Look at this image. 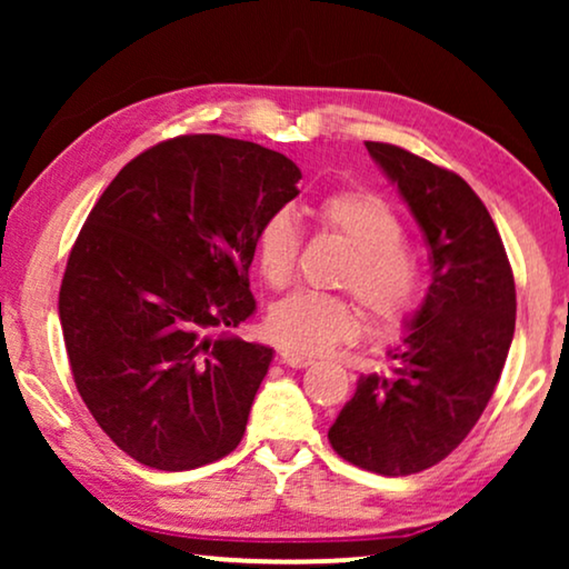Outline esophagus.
Returning <instances> with one entry per match:
<instances>
[{"instance_id":"34e87169","label":"esophagus","mask_w":569,"mask_h":569,"mask_svg":"<svg viewBox=\"0 0 569 569\" xmlns=\"http://www.w3.org/2000/svg\"><path fill=\"white\" fill-rule=\"evenodd\" d=\"M279 360H282L287 368H310L316 360L310 355H302V352H292V349H284L282 355H279Z\"/></svg>"}]
</instances>
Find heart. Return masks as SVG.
<instances>
[{"label": "heart", "instance_id": "b5f03b06", "mask_svg": "<svg viewBox=\"0 0 569 569\" xmlns=\"http://www.w3.org/2000/svg\"><path fill=\"white\" fill-rule=\"evenodd\" d=\"M318 222L355 248L341 284L380 329L407 321L419 300V267L407 248V230L391 207L368 191H337L318 204ZM302 230L290 209L269 214L256 236V261L271 287L292 279L300 261ZM355 302L341 295L298 290L274 302L267 316L269 337L284 349L321 355L360 331Z\"/></svg>", "mask_w": 569, "mask_h": 569}]
</instances>
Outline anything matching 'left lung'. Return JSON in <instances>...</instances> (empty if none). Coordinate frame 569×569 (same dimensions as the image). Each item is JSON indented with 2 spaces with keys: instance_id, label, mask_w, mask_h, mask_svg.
I'll use <instances>...</instances> for the list:
<instances>
[{
  "instance_id": "8db88e82",
  "label": "left lung",
  "mask_w": 569,
  "mask_h": 569,
  "mask_svg": "<svg viewBox=\"0 0 569 569\" xmlns=\"http://www.w3.org/2000/svg\"><path fill=\"white\" fill-rule=\"evenodd\" d=\"M430 246L432 284L388 352L329 427L345 461L383 477L440 463L492 399L516 333V279L487 207L453 170L365 142Z\"/></svg>"
}]
</instances>
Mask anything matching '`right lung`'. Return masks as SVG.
Segmentation results:
<instances>
[{
    "label": "right lung",
    "mask_w": 569,
    "mask_h": 569,
    "mask_svg": "<svg viewBox=\"0 0 569 569\" xmlns=\"http://www.w3.org/2000/svg\"><path fill=\"white\" fill-rule=\"evenodd\" d=\"M300 178L282 152L186 134L137 154L92 207L59 321L84 407L134 461L189 471L238 448L274 349L224 329L253 316L256 236Z\"/></svg>",
    "instance_id": "1"
}]
</instances>
